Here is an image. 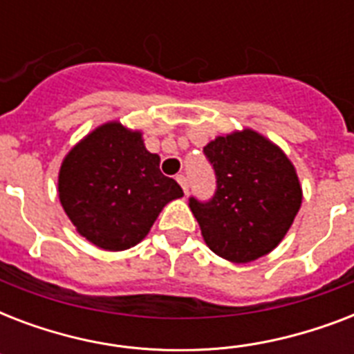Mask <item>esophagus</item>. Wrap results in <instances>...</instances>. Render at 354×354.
I'll list each match as a JSON object with an SVG mask.
<instances>
[{
    "mask_svg": "<svg viewBox=\"0 0 354 354\" xmlns=\"http://www.w3.org/2000/svg\"><path fill=\"white\" fill-rule=\"evenodd\" d=\"M176 180H178V183H180V185H182L183 193L187 194V193H189V180H187V178L183 176V174H178Z\"/></svg>",
    "mask_w": 354,
    "mask_h": 354,
    "instance_id": "1",
    "label": "esophagus"
}]
</instances>
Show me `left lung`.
Wrapping results in <instances>:
<instances>
[{
	"label": "left lung",
	"mask_w": 354,
	"mask_h": 354,
	"mask_svg": "<svg viewBox=\"0 0 354 354\" xmlns=\"http://www.w3.org/2000/svg\"><path fill=\"white\" fill-rule=\"evenodd\" d=\"M216 178L209 200L191 196L205 244L232 263H250L274 250L301 207L290 160L253 130L221 136L204 147Z\"/></svg>",
	"instance_id": "obj_1"
}]
</instances>
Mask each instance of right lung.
I'll return each mask as SVG.
<instances>
[{"instance_id": "right-lung-1", "label": "right lung", "mask_w": 354, "mask_h": 354, "mask_svg": "<svg viewBox=\"0 0 354 354\" xmlns=\"http://www.w3.org/2000/svg\"><path fill=\"white\" fill-rule=\"evenodd\" d=\"M58 196L80 235L121 252L143 241L165 204L183 191L163 176L160 156L145 149L141 133L106 122L66 156Z\"/></svg>"}]
</instances>
